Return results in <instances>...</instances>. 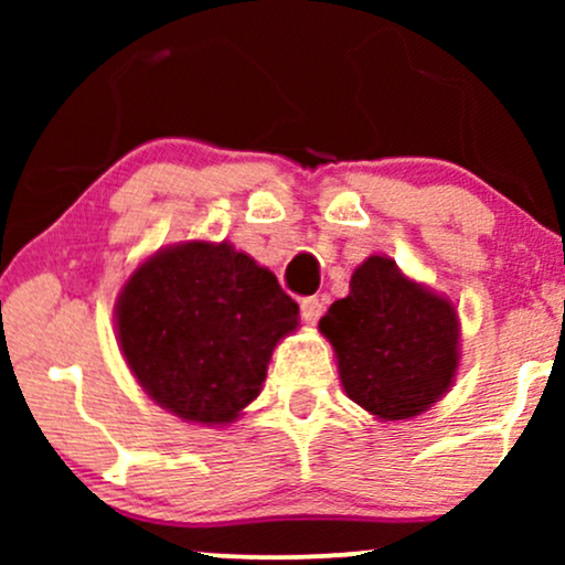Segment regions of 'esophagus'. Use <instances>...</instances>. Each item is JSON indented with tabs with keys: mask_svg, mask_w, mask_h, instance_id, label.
Returning <instances> with one entry per match:
<instances>
[{
	"mask_svg": "<svg viewBox=\"0 0 565 565\" xmlns=\"http://www.w3.org/2000/svg\"><path fill=\"white\" fill-rule=\"evenodd\" d=\"M321 311H323V303L316 296L300 300V313H303V321L306 323L319 321L321 319Z\"/></svg>",
	"mask_w": 565,
	"mask_h": 565,
	"instance_id": "obj_1",
	"label": "esophagus"
}]
</instances>
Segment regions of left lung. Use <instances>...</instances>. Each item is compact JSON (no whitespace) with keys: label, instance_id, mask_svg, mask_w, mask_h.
I'll return each instance as SVG.
<instances>
[{"label":"left lung","instance_id":"8db88e82","mask_svg":"<svg viewBox=\"0 0 565 565\" xmlns=\"http://www.w3.org/2000/svg\"><path fill=\"white\" fill-rule=\"evenodd\" d=\"M319 329L347 396L383 422L424 414L458 373V311L388 257L373 254L354 269L350 296L329 306Z\"/></svg>","mask_w":565,"mask_h":565}]
</instances>
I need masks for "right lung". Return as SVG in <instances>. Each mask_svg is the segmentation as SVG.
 Wrapping results in <instances>:
<instances>
[{
	"label": "right lung",
	"instance_id": "1",
	"mask_svg": "<svg viewBox=\"0 0 565 565\" xmlns=\"http://www.w3.org/2000/svg\"><path fill=\"white\" fill-rule=\"evenodd\" d=\"M298 329V303L228 242L151 254L120 288L115 331L153 404L226 427L259 396L273 350Z\"/></svg>",
	"mask_w": 565,
	"mask_h": 565
}]
</instances>
